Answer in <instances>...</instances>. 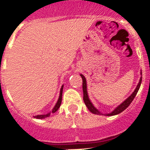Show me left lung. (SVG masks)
Segmentation results:
<instances>
[{
	"mask_svg": "<svg viewBox=\"0 0 150 150\" xmlns=\"http://www.w3.org/2000/svg\"><path fill=\"white\" fill-rule=\"evenodd\" d=\"M141 75H142V73L141 72ZM81 76L83 79V101L85 102V104L86 105L87 108L88 109L89 111L93 113V114H96V115H102V112L99 111L93 105V104L91 103V102L90 101L88 98V92H87V84H86V78L81 74ZM142 77H141L140 80H139V82L138 85H137V88L136 89L134 90V91L133 92L132 94L129 96L128 98H127L122 104H120L118 107H116L112 112H111L110 113H108V114H105L104 115H107V116H112V115H115L119 114V113L122 112V111L125 110L128 106L130 105V104L132 102V101L134 100V99L135 98L136 95L137 94V92H138L141 83H142Z\"/></svg>",
	"mask_w": 150,
	"mask_h": 150,
	"instance_id": "left-lung-1",
	"label": "left lung"
}]
</instances>
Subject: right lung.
I'll list each match as a JSON object with an SVG mask.
<instances>
[{
	"label": "right lung",
	"instance_id": "obj_1",
	"mask_svg": "<svg viewBox=\"0 0 150 150\" xmlns=\"http://www.w3.org/2000/svg\"><path fill=\"white\" fill-rule=\"evenodd\" d=\"M62 91H63V86H62L61 90H60V94H59V97L58 101H57V104H55L54 109H53L52 111H51V112L52 113L56 112L58 110V109L60 107V105H61V103H62ZM50 115H51V112L48 113V114H46V115H38L34 116V117L37 119H43V118H46V117H49Z\"/></svg>",
	"mask_w": 150,
	"mask_h": 150
}]
</instances>
